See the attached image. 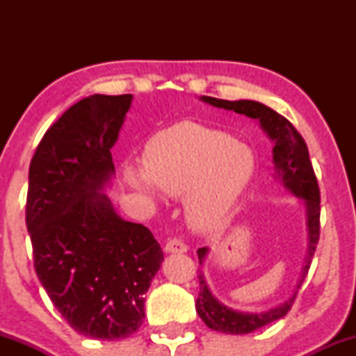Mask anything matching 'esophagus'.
Returning <instances> with one entry per match:
<instances>
[{"label":"esophagus","instance_id":"obj_1","mask_svg":"<svg viewBox=\"0 0 356 356\" xmlns=\"http://www.w3.org/2000/svg\"><path fill=\"white\" fill-rule=\"evenodd\" d=\"M165 252H169V254H184V252H187V246L181 239H170L165 244Z\"/></svg>","mask_w":356,"mask_h":356}]
</instances>
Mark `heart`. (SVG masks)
I'll list each match as a JSON object with an SVG mask.
<instances>
[{
	"mask_svg": "<svg viewBox=\"0 0 356 356\" xmlns=\"http://www.w3.org/2000/svg\"><path fill=\"white\" fill-rule=\"evenodd\" d=\"M144 168L127 167L130 186L147 195H155V186L172 197L187 195V222L212 232L226 226L254 177L256 155L222 130L186 120L147 142Z\"/></svg>",
	"mask_w": 356,
	"mask_h": 356,
	"instance_id": "heart-1",
	"label": "heart"
}]
</instances>
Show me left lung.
Masks as SVG:
<instances>
[{
    "label": "left lung",
    "mask_w": 356,
    "mask_h": 356,
    "mask_svg": "<svg viewBox=\"0 0 356 356\" xmlns=\"http://www.w3.org/2000/svg\"><path fill=\"white\" fill-rule=\"evenodd\" d=\"M202 102L212 105V107L234 110L236 113L254 118L259 122L261 129L268 134L273 144V164H275V179L280 181L291 194L303 201L306 211V232H308V249H306L305 264L301 268V276L298 281L295 291L288 300L275 308L266 309V312H238V309L227 308L226 305L219 303L214 295L211 293L209 286L206 283L202 271H199V298L195 301V309H197L201 320L216 332L226 334H246L256 330L263 328L269 323L280 320L291 309L298 289L303 284L306 275H308L309 264L316 251L318 239H320V187H318L316 175H314L313 165L309 162L308 147H306L303 137L293 127L289 120L283 115L275 112L266 105L259 104L254 100H219L212 97H201ZM209 248H199V264L206 259Z\"/></svg>",
    "instance_id": "left-lung-1"
}]
</instances>
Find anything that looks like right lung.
Here are the masks:
<instances>
[{"instance_id":"right-lung-1","label":"right lung","mask_w":356,"mask_h":356,"mask_svg":"<svg viewBox=\"0 0 356 356\" xmlns=\"http://www.w3.org/2000/svg\"><path fill=\"white\" fill-rule=\"evenodd\" d=\"M132 95H92L47 130L28 174L26 227L35 271L75 332L122 340L144 321V295L164 252L104 194Z\"/></svg>"}]
</instances>
